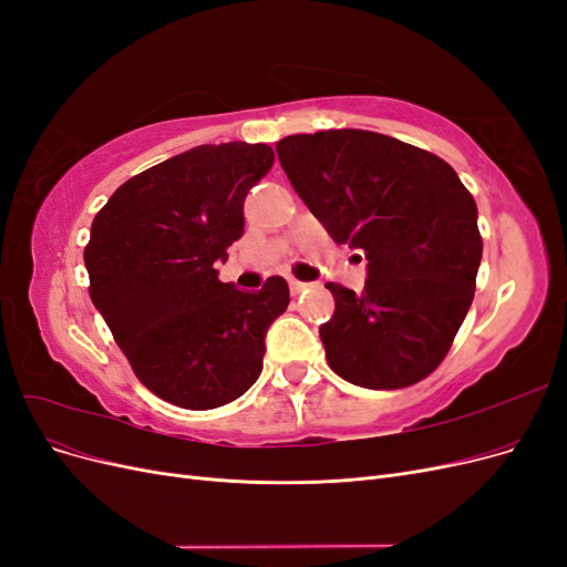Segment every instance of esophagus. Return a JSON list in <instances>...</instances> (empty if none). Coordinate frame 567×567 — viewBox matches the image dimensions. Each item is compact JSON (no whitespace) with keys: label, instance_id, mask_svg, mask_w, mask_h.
Wrapping results in <instances>:
<instances>
[{"label":"esophagus","instance_id":"obj_1","mask_svg":"<svg viewBox=\"0 0 567 567\" xmlns=\"http://www.w3.org/2000/svg\"><path fill=\"white\" fill-rule=\"evenodd\" d=\"M312 284H305V281H298V279H290L288 281V288H290V296H300V293H305L307 288H310Z\"/></svg>","mask_w":567,"mask_h":567}]
</instances>
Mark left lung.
<instances>
[{
    "label": "left lung",
    "instance_id": "left-lung-1",
    "mask_svg": "<svg viewBox=\"0 0 567 567\" xmlns=\"http://www.w3.org/2000/svg\"><path fill=\"white\" fill-rule=\"evenodd\" d=\"M284 173L336 244L362 250V293L326 284L319 336L348 383L398 390L431 375L468 315L483 257L477 205L435 153L367 130L290 134Z\"/></svg>",
    "mask_w": 567,
    "mask_h": 567
}]
</instances>
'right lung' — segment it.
I'll return each mask as SVG.
<instances>
[{
  "label": "right lung",
  "mask_w": 567,
  "mask_h": 567,
  "mask_svg": "<svg viewBox=\"0 0 567 567\" xmlns=\"http://www.w3.org/2000/svg\"><path fill=\"white\" fill-rule=\"evenodd\" d=\"M271 165L267 144H203L127 179L92 221L90 298L136 379L169 404H229L262 371L288 284L244 293L215 262L241 238L244 200Z\"/></svg>",
  "instance_id": "1"
}]
</instances>
